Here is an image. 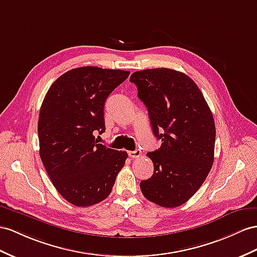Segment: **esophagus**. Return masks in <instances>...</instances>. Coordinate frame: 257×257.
Listing matches in <instances>:
<instances>
[{
	"instance_id": "esophagus-1",
	"label": "esophagus",
	"mask_w": 257,
	"mask_h": 257,
	"mask_svg": "<svg viewBox=\"0 0 257 257\" xmlns=\"http://www.w3.org/2000/svg\"><path fill=\"white\" fill-rule=\"evenodd\" d=\"M141 151L140 150H135V151H129L128 152V155L129 157H131V159H139V157L141 156Z\"/></svg>"
}]
</instances>
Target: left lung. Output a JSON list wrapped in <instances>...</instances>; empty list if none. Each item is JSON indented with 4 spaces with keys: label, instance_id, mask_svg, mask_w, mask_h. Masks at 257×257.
<instances>
[{
    "label": "left lung",
    "instance_id": "1",
    "mask_svg": "<svg viewBox=\"0 0 257 257\" xmlns=\"http://www.w3.org/2000/svg\"><path fill=\"white\" fill-rule=\"evenodd\" d=\"M130 81L146 105L162 146L147 155L154 173L142 180L146 199L163 207L185 204L203 185L214 162L216 128L201 90L183 72L169 68L136 71Z\"/></svg>",
    "mask_w": 257,
    "mask_h": 257
}]
</instances>
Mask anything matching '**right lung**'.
I'll use <instances>...</instances> for the list:
<instances>
[{
    "instance_id": "1",
    "label": "right lung",
    "mask_w": 257,
    "mask_h": 257,
    "mask_svg": "<svg viewBox=\"0 0 257 257\" xmlns=\"http://www.w3.org/2000/svg\"><path fill=\"white\" fill-rule=\"evenodd\" d=\"M130 72L94 66L65 72L51 85L38 121L40 157L53 186L79 207L106 199L128 154L95 140L105 131L104 103Z\"/></svg>"
}]
</instances>
